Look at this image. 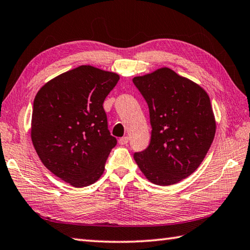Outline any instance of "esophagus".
Masks as SVG:
<instances>
[{
  "label": "esophagus",
  "mask_w": 250,
  "mask_h": 250,
  "mask_svg": "<svg viewBox=\"0 0 250 250\" xmlns=\"http://www.w3.org/2000/svg\"><path fill=\"white\" fill-rule=\"evenodd\" d=\"M129 142V138L128 137H124L119 139V144L120 145H126Z\"/></svg>",
  "instance_id": "34e87169"
}]
</instances>
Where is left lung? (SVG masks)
<instances>
[{
  "instance_id": "8db88e82",
  "label": "left lung",
  "mask_w": 250,
  "mask_h": 250,
  "mask_svg": "<svg viewBox=\"0 0 250 250\" xmlns=\"http://www.w3.org/2000/svg\"><path fill=\"white\" fill-rule=\"evenodd\" d=\"M147 103L151 142L134 161L151 183L169 186L187 178L206 157L215 135L210 97L201 86L168 67L135 76Z\"/></svg>"
}]
</instances>
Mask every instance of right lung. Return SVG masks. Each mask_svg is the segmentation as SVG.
<instances>
[{
    "mask_svg": "<svg viewBox=\"0 0 250 250\" xmlns=\"http://www.w3.org/2000/svg\"><path fill=\"white\" fill-rule=\"evenodd\" d=\"M119 75L81 65L38 90L31 117V141L47 168L73 187L97 181L117 140L108 130L103 104Z\"/></svg>",
    "mask_w": 250,
    "mask_h": 250,
    "instance_id": "add662e5",
    "label": "right lung"
}]
</instances>
